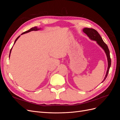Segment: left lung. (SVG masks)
<instances>
[{"label":"left lung","mask_w":120,"mask_h":120,"mask_svg":"<svg viewBox=\"0 0 120 120\" xmlns=\"http://www.w3.org/2000/svg\"><path fill=\"white\" fill-rule=\"evenodd\" d=\"M83 32L86 34L88 37L90 39L93 41H96L97 43L99 45L101 48H102L105 51V53L106 54V56L107 57V60H108V68L106 75H105V77L103 81L102 82H103L105 79H106V78L107 77L108 74L109 73V71L110 68L111 67V60L110 58V51L109 49H108V47L107 45L104 42L103 40L101 38V37L98 33V32L94 30L93 28H84L82 30Z\"/></svg>","instance_id":"8db88e82"}]
</instances>
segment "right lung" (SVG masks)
Listing matches in <instances>:
<instances>
[{
    "label": "right lung",
    "mask_w": 120,
    "mask_h": 120,
    "mask_svg": "<svg viewBox=\"0 0 120 120\" xmlns=\"http://www.w3.org/2000/svg\"><path fill=\"white\" fill-rule=\"evenodd\" d=\"M41 30V28H38V27H37V26H35V27H32V28H31L30 30H27V31H25V32H23V33L21 34V35H22V34H26V33H28V32H30V31H37V30ZM20 35H19V37H18L17 38H16V39H15V41H14V45L15 44V43L16 42V41L17 40L19 39V38L20 37ZM12 48H11V49H10V53H9V57H10V53H11V50H12Z\"/></svg>",
    "instance_id": "add662e5"
}]
</instances>
